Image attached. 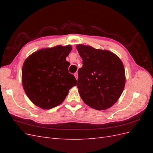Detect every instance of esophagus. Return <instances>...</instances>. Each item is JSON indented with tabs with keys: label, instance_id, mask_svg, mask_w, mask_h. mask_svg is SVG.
I'll return each mask as SVG.
<instances>
[{
	"label": "esophagus",
	"instance_id": "1",
	"mask_svg": "<svg viewBox=\"0 0 153 153\" xmlns=\"http://www.w3.org/2000/svg\"><path fill=\"white\" fill-rule=\"evenodd\" d=\"M74 76H75V77L76 78V79L77 80V78H78V73L76 72L75 74H74Z\"/></svg>",
	"mask_w": 153,
	"mask_h": 153
}]
</instances>
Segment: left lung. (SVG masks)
Masks as SVG:
<instances>
[{"label":"left lung","instance_id":"8db88e82","mask_svg":"<svg viewBox=\"0 0 153 153\" xmlns=\"http://www.w3.org/2000/svg\"><path fill=\"white\" fill-rule=\"evenodd\" d=\"M76 48L83 60L77 82L82 99L96 110L110 108L122 94L126 82L121 60L109 50L82 44Z\"/></svg>","mask_w":153,"mask_h":153}]
</instances>
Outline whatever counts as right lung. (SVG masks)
Here are the masks:
<instances>
[{
	"instance_id": "add662e5",
	"label": "right lung",
	"mask_w": 153,
	"mask_h": 153,
	"mask_svg": "<svg viewBox=\"0 0 153 153\" xmlns=\"http://www.w3.org/2000/svg\"><path fill=\"white\" fill-rule=\"evenodd\" d=\"M71 45L41 48L30 54L23 64L22 82L29 100L38 107L48 110L61 105L76 80L68 72L66 58Z\"/></svg>"
}]
</instances>
